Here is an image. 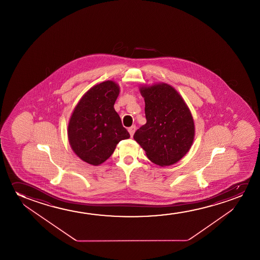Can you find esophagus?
<instances>
[{"mask_svg": "<svg viewBox=\"0 0 260 260\" xmlns=\"http://www.w3.org/2000/svg\"><path fill=\"white\" fill-rule=\"evenodd\" d=\"M128 133L131 134V137H132L133 136V134H134V132H135L136 131V126L135 125H133V126H132V127H129V128H128Z\"/></svg>", "mask_w": 260, "mask_h": 260, "instance_id": "34e87169", "label": "esophagus"}]
</instances>
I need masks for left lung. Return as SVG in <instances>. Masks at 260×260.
I'll return each instance as SVG.
<instances>
[{"label":"left lung","mask_w":260,"mask_h":260,"mask_svg":"<svg viewBox=\"0 0 260 260\" xmlns=\"http://www.w3.org/2000/svg\"><path fill=\"white\" fill-rule=\"evenodd\" d=\"M139 90L146 103V123L133 138L153 164L164 167L178 162L194 139V123L188 107L167 83L142 86Z\"/></svg>","instance_id":"1"}]
</instances>
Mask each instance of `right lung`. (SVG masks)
<instances>
[{"instance_id":"obj_1","label":"right lung","mask_w":260,"mask_h":260,"mask_svg":"<svg viewBox=\"0 0 260 260\" xmlns=\"http://www.w3.org/2000/svg\"><path fill=\"white\" fill-rule=\"evenodd\" d=\"M120 88L106 81L82 96L68 123V140L73 151L87 164L98 166L114 153L118 143L129 138L114 110Z\"/></svg>"}]
</instances>
